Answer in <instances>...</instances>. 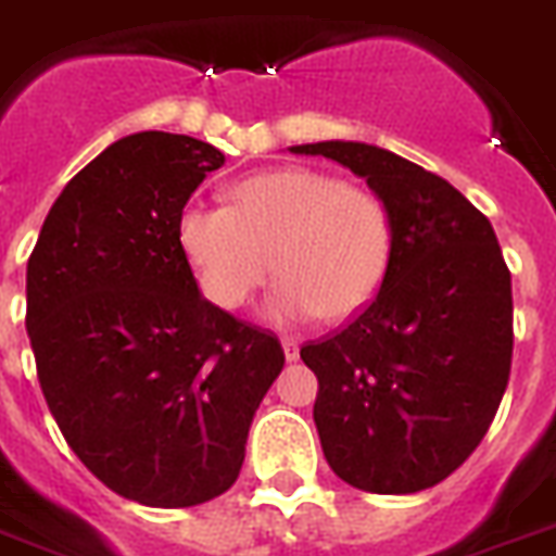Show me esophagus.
Returning a JSON list of instances; mask_svg holds the SVG:
<instances>
[{"instance_id": "1", "label": "esophagus", "mask_w": 556, "mask_h": 556, "mask_svg": "<svg viewBox=\"0 0 556 556\" xmlns=\"http://www.w3.org/2000/svg\"><path fill=\"white\" fill-rule=\"evenodd\" d=\"M282 350H286L288 362H296V358H300V342H296V339H282Z\"/></svg>"}]
</instances>
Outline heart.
<instances>
[{"label":"heart","instance_id":"b5f03b06","mask_svg":"<svg viewBox=\"0 0 556 556\" xmlns=\"http://www.w3.org/2000/svg\"><path fill=\"white\" fill-rule=\"evenodd\" d=\"M235 206L189 203L177 242L214 305L240 307L279 270L263 316L274 325L362 314L393 260V217L379 194L307 166L242 177Z\"/></svg>","mask_w":556,"mask_h":556}]
</instances>
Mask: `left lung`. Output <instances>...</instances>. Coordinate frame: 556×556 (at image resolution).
<instances>
[{"instance_id":"left-lung-1","label":"left lung","mask_w":556,"mask_h":556,"mask_svg":"<svg viewBox=\"0 0 556 556\" xmlns=\"http://www.w3.org/2000/svg\"><path fill=\"white\" fill-rule=\"evenodd\" d=\"M365 177L393 217L384 286L342 333L300 350L321 452L372 494L435 486L475 452L511 370V274L492 223L444 177L362 141L291 147Z\"/></svg>"}]
</instances>
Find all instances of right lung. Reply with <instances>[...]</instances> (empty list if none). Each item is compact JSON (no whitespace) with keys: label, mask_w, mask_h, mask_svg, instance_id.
<instances>
[{"label":"right lung","mask_w":556,"mask_h":556,"mask_svg":"<svg viewBox=\"0 0 556 556\" xmlns=\"http://www.w3.org/2000/svg\"><path fill=\"white\" fill-rule=\"evenodd\" d=\"M223 163L189 135L110 143L55 198L27 263V336L50 413L81 464L143 506L226 492L286 365L277 336L200 293L177 242L191 191Z\"/></svg>","instance_id":"1"}]
</instances>
